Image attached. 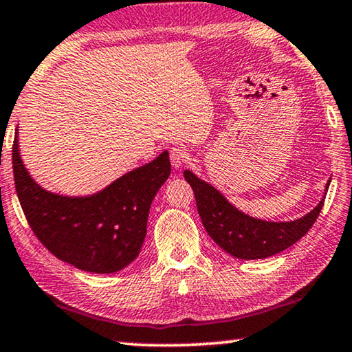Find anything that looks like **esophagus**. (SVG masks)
<instances>
[{
	"instance_id": "1",
	"label": "esophagus",
	"mask_w": 352,
	"mask_h": 352,
	"mask_svg": "<svg viewBox=\"0 0 352 352\" xmlns=\"http://www.w3.org/2000/svg\"><path fill=\"white\" fill-rule=\"evenodd\" d=\"M169 157H170V163L172 166H174L175 169L182 168V166L188 162L189 160V153L184 147H180V146H175L170 148L169 152Z\"/></svg>"
}]
</instances>
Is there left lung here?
Listing matches in <instances>:
<instances>
[{"label": "left lung", "mask_w": 352, "mask_h": 352, "mask_svg": "<svg viewBox=\"0 0 352 352\" xmlns=\"http://www.w3.org/2000/svg\"><path fill=\"white\" fill-rule=\"evenodd\" d=\"M186 180L194 190L197 211L206 233L226 253L239 259H264L281 253L300 241L320 216L327 188L320 204L311 212L290 222H272L248 216L237 210L210 183L184 170Z\"/></svg>", "instance_id": "left-lung-1"}]
</instances>
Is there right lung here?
I'll return each mask as SVG.
<instances>
[{"instance_id": "1", "label": "right lung", "mask_w": 352, "mask_h": 352, "mask_svg": "<svg viewBox=\"0 0 352 352\" xmlns=\"http://www.w3.org/2000/svg\"><path fill=\"white\" fill-rule=\"evenodd\" d=\"M12 152L23 212L34 234L56 258L91 273H115L136 259L152 200L170 175L168 151L85 197L50 192L35 183L21 162L19 132Z\"/></svg>"}]
</instances>
